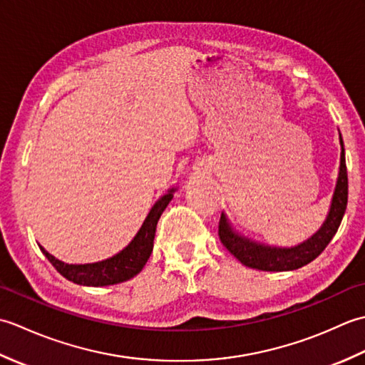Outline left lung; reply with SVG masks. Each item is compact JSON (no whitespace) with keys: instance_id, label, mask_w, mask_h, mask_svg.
Returning a JSON list of instances; mask_svg holds the SVG:
<instances>
[{"instance_id":"1","label":"left lung","mask_w":365,"mask_h":365,"mask_svg":"<svg viewBox=\"0 0 365 365\" xmlns=\"http://www.w3.org/2000/svg\"><path fill=\"white\" fill-rule=\"evenodd\" d=\"M339 138L342 152H340L339 177L334 195H332L329 213L319 232L314 234L311 238H307L306 242L292 247H276L262 245L254 242V240L237 234V232L232 229L227 216L224 213L221 215L218 229L221 243L226 246V250L242 262L245 267L262 271H292L311 263L324 251V247L328 246L332 237L336 235L340 222H342L348 202V175L345 163V149L342 135L339 133Z\"/></svg>"}]
</instances>
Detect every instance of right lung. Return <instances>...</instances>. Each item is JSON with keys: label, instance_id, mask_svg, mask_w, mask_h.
Returning a JSON list of instances; mask_svg holds the SVG:
<instances>
[{"label": "right lung", "instance_id": "right-lung-1", "mask_svg": "<svg viewBox=\"0 0 365 365\" xmlns=\"http://www.w3.org/2000/svg\"><path fill=\"white\" fill-rule=\"evenodd\" d=\"M174 191L175 188H170L165 196L155 202L152 210L144 220L141 229H139L136 237L131 240V243L125 250H122L119 254L113 255L110 259L96 263H84V265H72V263H64L63 260L53 257L42 246L41 251L50 260L51 265L58 269V273L75 284L88 287H103L128 281V279L136 276L144 268L145 262L149 260L153 250V238L158 220L170 202V199H173Z\"/></svg>", "mask_w": 365, "mask_h": 365}]
</instances>
